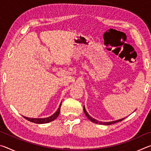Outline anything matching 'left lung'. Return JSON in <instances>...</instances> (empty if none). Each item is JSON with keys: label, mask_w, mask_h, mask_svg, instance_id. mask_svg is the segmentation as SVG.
Wrapping results in <instances>:
<instances>
[{"label": "left lung", "mask_w": 151, "mask_h": 151, "mask_svg": "<svg viewBox=\"0 0 151 151\" xmlns=\"http://www.w3.org/2000/svg\"><path fill=\"white\" fill-rule=\"evenodd\" d=\"M83 109H84V112H85V114H86V117H87V118H88L89 120H90V121H91V122H94V123H96V124H104V125H111V124H114V123H116V122H121V121H122V120L124 119V118H122V119H119V120H116V121H110V122H101V121H97L96 119L93 118V117H92V116H91L90 115H89V114H88V112H86V111L85 106H84V108H83Z\"/></svg>", "instance_id": "1"}]
</instances>
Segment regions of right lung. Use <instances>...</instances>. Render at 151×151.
Wrapping results in <instances>:
<instances>
[{
    "label": "right lung",
    "mask_w": 151,
    "mask_h": 151,
    "mask_svg": "<svg viewBox=\"0 0 151 151\" xmlns=\"http://www.w3.org/2000/svg\"><path fill=\"white\" fill-rule=\"evenodd\" d=\"M61 104H62V102H61L59 107L57 109V111H56L54 114H52V115L47 117V118H29V117L22 116L24 117L25 119L28 120L29 121H30L32 122H34V123H37V124H45V123H48V122H50L51 121H54L57 118L58 116L60 114V106H61Z\"/></svg>",
    "instance_id": "add662e5"
}]
</instances>
